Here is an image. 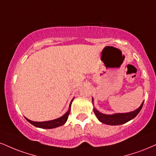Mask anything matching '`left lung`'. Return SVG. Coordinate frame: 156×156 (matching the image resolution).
Wrapping results in <instances>:
<instances>
[{"label": "left lung", "mask_w": 156, "mask_h": 156, "mask_svg": "<svg viewBox=\"0 0 156 156\" xmlns=\"http://www.w3.org/2000/svg\"><path fill=\"white\" fill-rule=\"evenodd\" d=\"M92 103L94 104V98H92ZM143 103L144 101L142 102L141 105L134 111L125 112V113H114L107 115V114H103L100 112L95 108H93V111L94 112L95 115H96L99 121L102 122V123L111 126H117L123 124V123H127L128 121L134 119L141 110L142 106H143Z\"/></svg>", "instance_id": "left-lung-1"}]
</instances>
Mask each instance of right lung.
<instances>
[{"instance_id": "1", "label": "right lung", "mask_w": 156, "mask_h": 156, "mask_svg": "<svg viewBox=\"0 0 156 156\" xmlns=\"http://www.w3.org/2000/svg\"><path fill=\"white\" fill-rule=\"evenodd\" d=\"M74 99V98H73ZM73 99L71 100L70 105H69V109L68 110L65 112V114L61 117L58 118V119L51 120V121H41V122H37V121H33L31 120H29L27 118H25L26 120L30 123L32 125L35 126V127H37V128H41V129H54L57 128V127L61 126L65 124L66 123L67 119H68V115L70 114V108H71V104H72V102Z\"/></svg>"}]
</instances>
